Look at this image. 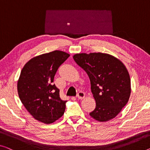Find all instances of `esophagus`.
I'll return each instance as SVG.
<instances>
[{
  "instance_id": "obj_1",
  "label": "esophagus",
  "mask_w": 150,
  "mask_h": 150,
  "mask_svg": "<svg viewBox=\"0 0 150 150\" xmlns=\"http://www.w3.org/2000/svg\"><path fill=\"white\" fill-rule=\"evenodd\" d=\"M77 97L78 99H83L84 97H85V94L84 92L82 91H80L79 92V93H78L77 94Z\"/></svg>"
}]
</instances>
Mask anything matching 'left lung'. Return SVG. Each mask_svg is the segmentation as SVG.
Masks as SVG:
<instances>
[{"label": "left lung", "mask_w": 150, "mask_h": 150, "mask_svg": "<svg viewBox=\"0 0 150 150\" xmlns=\"http://www.w3.org/2000/svg\"><path fill=\"white\" fill-rule=\"evenodd\" d=\"M87 73L96 107L90 115L106 122L115 118L127 103L131 94V80L123 62L103 53L76 54L73 56Z\"/></svg>", "instance_id": "obj_1"}]
</instances>
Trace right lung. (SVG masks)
<instances>
[{
    "instance_id": "1",
    "label": "right lung",
    "mask_w": 150,
    "mask_h": 150,
    "mask_svg": "<svg viewBox=\"0 0 150 150\" xmlns=\"http://www.w3.org/2000/svg\"><path fill=\"white\" fill-rule=\"evenodd\" d=\"M70 56L56 50L34 57L25 64L17 82L20 100L34 119L45 124L64 115L67 100H62L54 83L57 69Z\"/></svg>"
}]
</instances>
